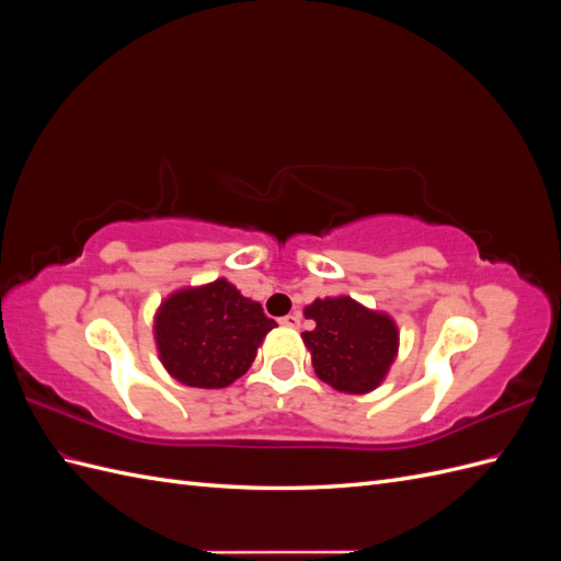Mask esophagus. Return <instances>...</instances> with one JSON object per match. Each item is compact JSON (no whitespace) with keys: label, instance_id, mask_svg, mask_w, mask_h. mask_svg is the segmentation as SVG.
<instances>
[{"label":"esophagus","instance_id":"obj_1","mask_svg":"<svg viewBox=\"0 0 561 561\" xmlns=\"http://www.w3.org/2000/svg\"><path fill=\"white\" fill-rule=\"evenodd\" d=\"M278 322H280V325H287V328H299L301 313H287V316H283Z\"/></svg>","mask_w":561,"mask_h":561}]
</instances>
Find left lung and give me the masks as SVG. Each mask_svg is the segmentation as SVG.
Instances as JSON below:
<instances>
[{"instance_id": "8db88e82", "label": "left lung", "mask_w": 561, "mask_h": 561, "mask_svg": "<svg viewBox=\"0 0 561 561\" xmlns=\"http://www.w3.org/2000/svg\"><path fill=\"white\" fill-rule=\"evenodd\" d=\"M316 322L301 332L318 379L342 393L375 390L398 355V328L390 316L369 311L351 297L316 299L304 309Z\"/></svg>"}]
</instances>
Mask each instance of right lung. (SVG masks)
Here are the masks:
<instances>
[{"label": "right lung", "instance_id": "obj_1", "mask_svg": "<svg viewBox=\"0 0 561 561\" xmlns=\"http://www.w3.org/2000/svg\"><path fill=\"white\" fill-rule=\"evenodd\" d=\"M274 328L276 320L264 316L262 304L225 278L173 293L154 316L163 367L192 388H227L243 377Z\"/></svg>", "mask_w": 561, "mask_h": 561}]
</instances>
